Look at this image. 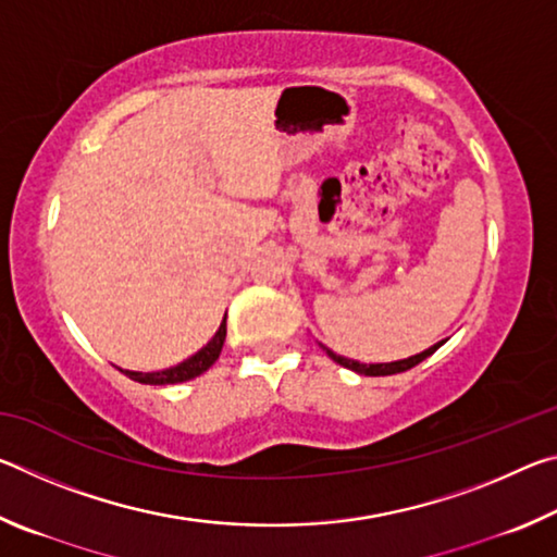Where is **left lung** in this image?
<instances>
[{
    "label": "left lung",
    "instance_id": "8db88e82",
    "mask_svg": "<svg viewBox=\"0 0 557 557\" xmlns=\"http://www.w3.org/2000/svg\"><path fill=\"white\" fill-rule=\"evenodd\" d=\"M445 342H447V338H445ZM445 342H437L435 346L425 348V351L403 358V361H391V363H361V361H354V358H346V356L334 354L332 348H326L324 344H322V348L326 351V356L332 358V361H336L338 366H344V369H348V371H356V373H361V375H393V373H403V371L412 369V366H418L420 361H425V358L435 354L437 348L445 344Z\"/></svg>",
    "mask_w": 557,
    "mask_h": 557
}]
</instances>
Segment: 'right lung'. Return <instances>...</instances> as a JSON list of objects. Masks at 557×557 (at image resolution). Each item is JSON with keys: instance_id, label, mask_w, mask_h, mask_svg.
Returning <instances> with one entry per match:
<instances>
[{"instance_id": "right-lung-1", "label": "right lung", "mask_w": 557, "mask_h": 557, "mask_svg": "<svg viewBox=\"0 0 557 557\" xmlns=\"http://www.w3.org/2000/svg\"><path fill=\"white\" fill-rule=\"evenodd\" d=\"M225 342V317L219 326V332L213 334V338L203 348H199L194 356H188L186 361L172 366V369H164V371H125L120 369L125 375H129L132 381L137 383H145V385H172V383H184V381H191L196 375H201L211 369V366L219 361L221 356V348Z\"/></svg>"}]
</instances>
